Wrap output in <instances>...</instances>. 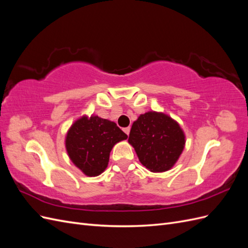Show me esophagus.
<instances>
[{"label": "esophagus", "mask_w": 248, "mask_h": 248, "mask_svg": "<svg viewBox=\"0 0 248 248\" xmlns=\"http://www.w3.org/2000/svg\"><path fill=\"white\" fill-rule=\"evenodd\" d=\"M123 130H124V132L127 134V136H128L129 132H130V127H126V128H124Z\"/></svg>", "instance_id": "obj_1"}]
</instances>
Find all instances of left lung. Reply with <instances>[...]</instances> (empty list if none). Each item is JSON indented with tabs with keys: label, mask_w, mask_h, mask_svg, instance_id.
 Listing matches in <instances>:
<instances>
[{
	"label": "left lung",
	"mask_w": 248,
	"mask_h": 248,
	"mask_svg": "<svg viewBox=\"0 0 248 248\" xmlns=\"http://www.w3.org/2000/svg\"><path fill=\"white\" fill-rule=\"evenodd\" d=\"M128 142L142 166L150 171L170 170L185 146V136L177 121L163 112L148 111L134 121Z\"/></svg>",
	"instance_id": "left-lung-1"
}]
</instances>
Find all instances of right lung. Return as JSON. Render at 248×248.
<instances>
[{"label":"right lung","mask_w":248,"mask_h":248,"mask_svg":"<svg viewBox=\"0 0 248 248\" xmlns=\"http://www.w3.org/2000/svg\"><path fill=\"white\" fill-rule=\"evenodd\" d=\"M127 138L115 122L82 116L67 132L65 146L74 166L86 176L95 177L107 169L112 147Z\"/></svg>","instance_id":"add662e5"}]
</instances>
